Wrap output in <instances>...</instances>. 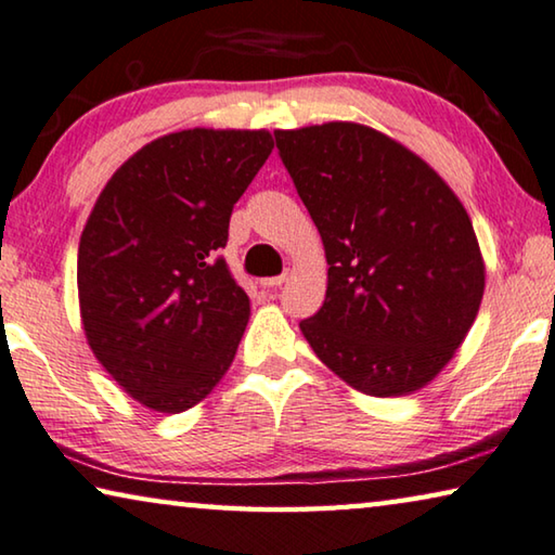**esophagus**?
Instances as JSON below:
<instances>
[{
    "label": "esophagus",
    "instance_id": "esophagus-1",
    "mask_svg": "<svg viewBox=\"0 0 555 555\" xmlns=\"http://www.w3.org/2000/svg\"><path fill=\"white\" fill-rule=\"evenodd\" d=\"M287 280V275L283 272V275H275V278H266V280H260V285L266 287V289H278L280 285H283Z\"/></svg>",
    "mask_w": 555,
    "mask_h": 555
}]
</instances>
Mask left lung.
Here are the masks:
<instances>
[{"label": "left lung", "mask_w": 555, "mask_h": 555, "mask_svg": "<svg viewBox=\"0 0 555 555\" xmlns=\"http://www.w3.org/2000/svg\"><path fill=\"white\" fill-rule=\"evenodd\" d=\"M275 144L330 262L324 305L299 322L305 339L361 393L423 388L485 295L465 206L417 154L366 125L278 130Z\"/></svg>", "instance_id": "8db88e82"}]
</instances>
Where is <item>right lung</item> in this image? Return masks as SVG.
<instances>
[{"label":"right lung","instance_id":"add662e5","mask_svg":"<svg viewBox=\"0 0 555 555\" xmlns=\"http://www.w3.org/2000/svg\"><path fill=\"white\" fill-rule=\"evenodd\" d=\"M272 152L266 130H181L115 171L78 245L90 349L134 401L181 413L229 371L250 299L218 250Z\"/></svg>","mask_w":555,"mask_h":555}]
</instances>
